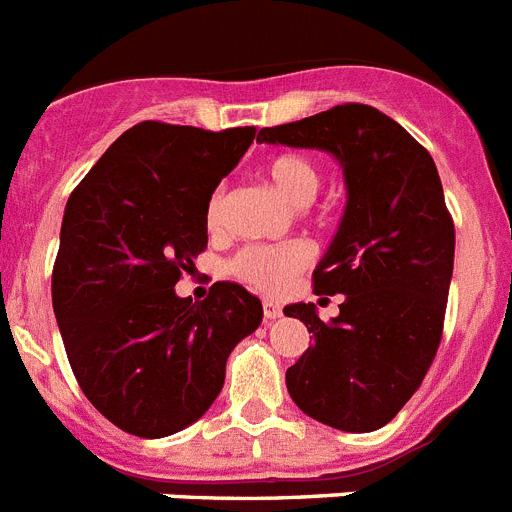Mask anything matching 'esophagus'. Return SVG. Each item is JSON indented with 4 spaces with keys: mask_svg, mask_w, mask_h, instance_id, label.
Returning <instances> with one entry per match:
<instances>
[{
    "mask_svg": "<svg viewBox=\"0 0 512 512\" xmlns=\"http://www.w3.org/2000/svg\"><path fill=\"white\" fill-rule=\"evenodd\" d=\"M282 316V308H279L274 300H264V318L266 321H277Z\"/></svg>",
    "mask_w": 512,
    "mask_h": 512,
    "instance_id": "1",
    "label": "esophagus"
}]
</instances>
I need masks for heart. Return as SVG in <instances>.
<instances>
[{
  "label": "heart",
  "instance_id": "heart-1",
  "mask_svg": "<svg viewBox=\"0 0 512 512\" xmlns=\"http://www.w3.org/2000/svg\"><path fill=\"white\" fill-rule=\"evenodd\" d=\"M264 176L269 178L277 194L290 202L292 207H305L313 202L318 186H321V170L310 157L300 152H282L274 155L264 165ZM225 207V189H214L207 202V225L217 227ZM308 264V251L300 243L290 246H248L230 261V272L256 287L261 292H279L290 282L298 269Z\"/></svg>",
  "mask_w": 512,
  "mask_h": 512
}]
</instances>
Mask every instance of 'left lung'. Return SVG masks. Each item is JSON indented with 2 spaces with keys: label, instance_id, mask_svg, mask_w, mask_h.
Wrapping results in <instances>:
<instances>
[{
  "label": "left lung",
  "instance_id": "8db88e82",
  "mask_svg": "<svg viewBox=\"0 0 512 512\" xmlns=\"http://www.w3.org/2000/svg\"><path fill=\"white\" fill-rule=\"evenodd\" d=\"M256 142L326 150L342 165L347 209L313 290L344 300L329 323L313 303L285 308L313 334L287 391L323 425L378 430L412 399L443 336L456 230L438 168L404 126L362 103L269 126Z\"/></svg>",
  "mask_w": 512,
  "mask_h": 512
}]
</instances>
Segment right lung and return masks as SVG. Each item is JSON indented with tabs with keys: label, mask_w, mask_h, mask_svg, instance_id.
Masks as SVG:
<instances>
[{
	"label": "right lung",
	"mask_w": 512,
	"mask_h": 512,
	"mask_svg": "<svg viewBox=\"0 0 512 512\" xmlns=\"http://www.w3.org/2000/svg\"><path fill=\"white\" fill-rule=\"evenodd\" d=\"M256 129L142 121L69 196L51 298L69 365L90 404L137 438H165L207 412L235 344L264 308L214 282L207 300L176 282L207 248V202Z\"/></svg>",
	"instance_id": "add662e5"
}]
</instances>
